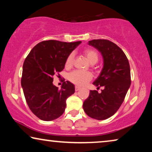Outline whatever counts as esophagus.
<instances>
[{
    "label": "esophagus",
    "instance_id": "1",
    "mask_svg": "<svg viewBox=\"0 0 152 152\" xmlns=\"http://www.w3.org/2000/svg\"><path fill=\"white\" fill-rule=\"evenodd\" d=\"M75 91H78L81 89V87L79 86H75Z\"/></svg>",
    "mask_w": 152,
    "mask_h": 152
}]
</instances>
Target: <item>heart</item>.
<instances>
[{"instance_id": "1", "label": "heart", "mask_w": 152, "mask_h": 152, "mask_svg": "<svg viewBox=\"0 0 152 152\" xmlns=\"http://www.w3.org/2000/svg\"><path fill=\"white\" fill-rule=\"evenodd\" d=\"M84 54L87 59L91 64H94L98 61V53L95 50L91 48H87L84 49ZM74 60V54L70 53L66 57L65 61V67L70 68L72 67ZM92 79V74L88 71H80V70H74L68 75V80L75 84L83 86L88 83Z\"/></svg>"}]
</instances>
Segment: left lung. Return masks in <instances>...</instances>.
<instances>
[{
  "instance_id": "8db88e82",
  "label": "left lung",
  "mask_w": 152,
  "mask_h": 152,
  "mask_svg": "<svg viewBox=\"0 0 152 152\" xmlns=\"http://www.w3.org/2000/svg\"><path fill=\"white\" fill-rule=\"evenodd\" d=\"M88 44L102 55L103 68L93 84L104 88L100 93L91 91L83 109L89 117L103 120L114 115L125 98L131 85L129 63L122 50L111 41L93 39Z\"/></svg>"
}]
</instances>
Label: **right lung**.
<instances>
[{
	"label": "right lung",
	"instance_id": "1",
	"mask_svg": "<svg viewBox=\"0 0 152 152\" xmlns=\"http://www.w3.org/2000/svg\"><path fill=\"white\" fill-rule=\"evenodd\" d=\"M80 43L81 41H41L25 59L21 86L29 108L39 119L51 121L65 111L66 100L75 93V86L66 81L59 89L53 84V76L59 75L66 57Z\"/></svg>",
	"mask_w": 152,
	"mask_h": 152
}]
</instances>
